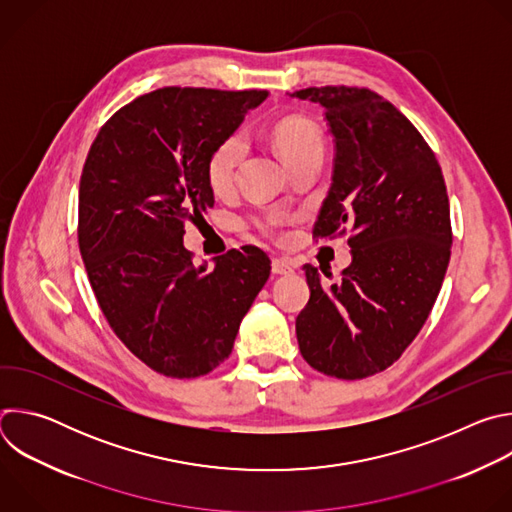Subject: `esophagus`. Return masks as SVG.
I'll return each mask as SVG.
<instances>
[{"instance_id": "esophagus-1", "label": "esophagus", "mask_w": 512, "mask_h": 512, "mask_svg": "<svg viewBox=\"0 0 512 512\" xmlns=\"http://www.w3.org/2000/svg\"><path fill=\"white\" fill-rule=\"evenodd\" d=\"M271 271L275 275H287V273L294 271V265H291L287 259H273L271 261Z\"/></svg>"}]
</instances>
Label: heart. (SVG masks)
Instances as JSON below:
<instances>
[{
  "label": "heart",
  "mask_w": 512,
  "mask_h": 512,
  "mask_svg": "<svg viewBox=\"0 0 512 512\" xmlns=\"http://www.w3.org/2000/svg\"><path fill=\"white\" fill-rule=\"evenodd\" d=\"M271 139L277 154L281 156L287 168L296 166L298 162L312 156L322 158V152H324L320 131L302 117H285L277 121L271 131ZM243 156H245L243 135H231L212 152V156L208 158L206 174H208V184L214 192H225L233 186L235 174ZM273 223H275L273 218H269L267 227Z\"/></svg>",
  "instance_id": "1"
}]
</instances>
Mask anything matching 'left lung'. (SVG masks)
<instances>
[{"label": "left lung", "instance_id": "left-lung-1", "mask_svg": "<svg viewBox=\"0 0 512 512\" xmlns=\"http://www.w3.org/2000/svg\"><path fill=\"white\" fill-rule=\"evenodd\" d=\"M334 137V170L314 237L348 233L352 261L324 285L304 265L310 300L296 320L310 367L364 379L403 354L423 328L450 263L452 225L442 168L411 121L369 89L310 87Z\"/></svg>", "mask_w": 512, "mask_h": 512}]
</instances>
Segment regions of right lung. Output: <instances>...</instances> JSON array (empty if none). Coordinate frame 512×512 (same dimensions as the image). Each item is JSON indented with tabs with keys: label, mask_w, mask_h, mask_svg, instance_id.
Here are the masks:
<instances>
[{
	"label": "right lung",
	"mask_w": 512,
	"mask_h": 512,
	"mask_svg": "<svg viewBox=\"0 0 512 512\" xmlns=\"http://www.w3.org/2000/svg\"><path fill=\"white\" fill-rule=\"evenodd\" d=\"M267 91L166 87L97 133L79 186V247L117 338L160 375L194 379L229 354L271 261L257 247L194 265L184 225L212 208L208 158Z\"/></svg>",
	"instance_id": "1"
}]
</instances>
